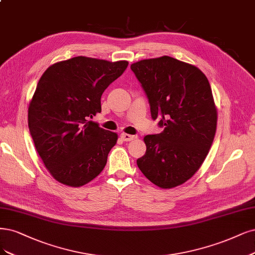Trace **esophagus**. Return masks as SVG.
Returning <instances> with one entry per match:
<instances>
[{"label":"esophagus","mask_w":255,"mask_h":255,"mask_svg":"<svg viewBox=\"0 0 255 255\" xmlns=\"http://www.w3.org/2000/svg\"><path fill=\"white\" fill-rule=\"evenodd\" d=\"M121 138L125 140V141H130V140H133L136 138V136H133V135H129V134H125L122 133L121 134Z\"/></svg>","instance_id":"34e87169"}]
</instances>
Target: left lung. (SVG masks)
Here are the masks:
<instances>
[{"label": "left lung", "mask_w": 255, "mask_h": 255, "mask_svg": "<svg viewBox=\"0 0 255 255\" xmlns=\"http://www.w3.org/2000/svg\"><path fill=\"white\" fill-rule=\"evenodd\" d=\"M150 103L160 134L146 135L137 159L144 176L170 189L186 182L203 164L213 142L217 112L211 86L196 66L169 56L130 65Z\"/></svg>", "instance_id": "1"}]
</instances>
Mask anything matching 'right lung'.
I'll return each instance as SVG.
<instances>
[{"label": "right lung", "mask_w": 255, "mask_h": 255, "mask_svg": "<svg viewBox=\"0 0 255 255\" xmlns=\"http://www.w3.org/2000/svg\"><path fill=\"white\" fill-rule=\"evenodd\" d=\"M128 65L80 56L49 66L40 78L28 128L41 159L59 182L80 187L104 169L118 136L91 119L101 112L105 89Z\"/></svg>", "instance_id": "obj_1"}]
</instances>
